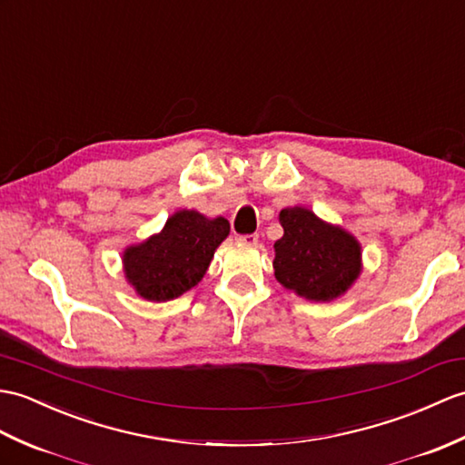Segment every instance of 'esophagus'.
<instances>
[{
	"mask_svg": "<svg viewBox=\"0 0 465 465\" xmlns=\"http://www.w3.org/2000/svg\"><path fill=\"white\" fill-rule=\"evenodd\" d=\"M259 240L257 233H245V235H237V242L245 243V245H255Z\"/></svg>",
	"mask_w": 465,
	"mask_h": 465,
	"instance_id": "obj_1",
	"label": "esophagus"
}]
</instances>
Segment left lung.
Masks as SVG:
<instances>
[{
    "label": "left lung",
    "mask_w": 465,
    "mask_h": 465,
    "mask_svg": "<svg viewBox=\"0 0 465 465\" xmlns=\"http://www.w3.org/2000/svg\"><path fill=\"white\" fill-rule=\"evenodd\" d=\"M283 237L275 242V279L309 301H332L347 293L362 269L356 237L317 218L307 208L279 212Z\"/></svg>",
    "instance_id": "8db88e82"
}]
</instances>
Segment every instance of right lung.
Returning a JSON list of instances; mask_svg holds the SVG:
<instances>
[{
  "label": "right lung",
  "mask_w": 465,
  "mask_h": 465,
  "mask_svg": "<svg viewBox=\"0 0 465 465\" xmlns=\"http://www.w3.org/2000/svg\"><path fill=\"white\" fill-rule=\"evenodd\" d=\"M228 233L230 222L222 215L210 220L196 210H178L160 233L126 247L123 265L128 283L154 303L176 299L202 282Z\"/></svg>",
  "instance_id": "right-lung-1"
}]
</instances>
